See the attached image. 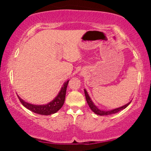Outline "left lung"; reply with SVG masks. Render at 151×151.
<instances>
[{
  "label": "left lung",
  "instance_id": "left-lung-1",
  "mask_svg": "<svg viewBox=\"0 0 151 151\" xmlns=\"http://www.w3.org/2000/svg\"><path fill=\"white\" fill-rule=\"evenodd\" d=\"M84 93H85L86 102H87L88 105H89L90 109H91V111H92L93 112H94L95 114H97V115H100V116H108V115H110V114H114L118 113V112L120 111L123 110V109H126V107H127L130 104V103H131V101H130L129 103L123 106H121V107H119V108H117V109H112V110H111V111L100 110V109H99L97 107H96V106L94 105V104L93 103V101H91V99L89 97V94H88V93L86 92V89H84Z\"/></svg>",
  "mask_w": 151,
  "mask_h": 151
}]
</instances>
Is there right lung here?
<instances>
[{
	"instance_id": "1",
	"label": "right lung",
	"mask_w": 151,
	"mask_h": 151,
	"mask_svg": "<svg viewBox=\"0 0 151 151\" xmlns=\"http://www.w3.org/2000/svg\"><path fill=\"white\" fill-rule=\"evenodd\" d=\"M69 81H67L64 84L63 86L62 87L61 90L59 92L58 95L53 99L52 101L47 104L45 105H33L31 104L25 102V101L20 99L18 96L19 100L21 102V104L25 108H27L31 111L34 112L35 114H41V115H51V114L56 113L60 109L62 108V106L64 104L65 99V95H66V91H67V84H68Z\"/></svg>"
}]
</instances>
